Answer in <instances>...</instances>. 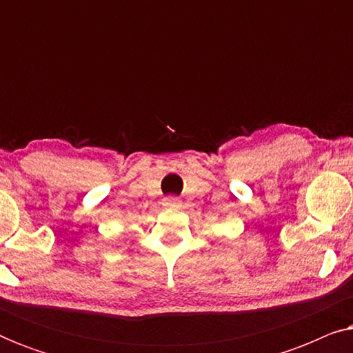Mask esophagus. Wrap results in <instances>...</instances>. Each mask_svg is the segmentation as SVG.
Wrapping results in <instances>:
<instances>
[{
	"instance_id": "obj_1",
	"label": "esophagus",
	"mask_w": 353,
	"mask_h": 353,
	"mask_svg": "<svg viewBox=\"0 0 353 353\" xmlns=\"http://www.w3.org/2000/svg\"><path fill=\"white\" fill-rule=\"evenodd\" d=\"M167 204L168 205H178V204H180V201H178L176 199V197H173V196H170V197H167Z\"/></svg>"
}]
</instances>
